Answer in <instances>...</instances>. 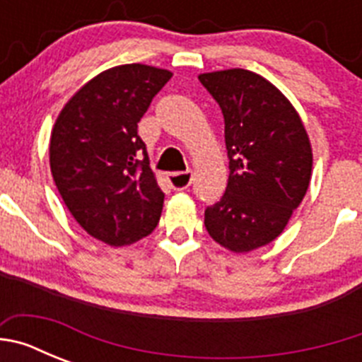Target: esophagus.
<instances>
[{
	"instance_id": "esophagus-1",
	"label": "esophagus",
	"mask_w": 362,
	"mask_h": 362,
	"mask_svg": "<svg viewBox=\"0 0 362 362\" xmlns=\"http://www.w3.org/2000/svg\"><path fill=\"white\" fill-rule=\"evenodd\" d=\"M192 179H194V172L192 170L175 172V174L168 175V181H170L174 190H185V188H188L192 183Z\"/></svg>"
}]
</instances>
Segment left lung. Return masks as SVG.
I'll return each mask as SVG.
<instances>
[{
    "mask_svg": "<svg viewBox=\"0 0 362 362\" xmlns=\"http://www.w3.org/2000/svg\"><path fill=\"white\" fill-rule=\"evenodd\" d=\"M225 116L228 185L204 210L210 238L233 254L279 238L308 190L313 153L288 98L245 69L199 74Z\"/></svg>",
    "mask_w": 362,
    "mask_h": 362,
    "instance_id": "obj_1",
    "label": "left lung"
}]
</instances>
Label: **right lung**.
Masks as SVG:
<instances>
[{"instance_id":"obj_1","label":"right lung","mask_w":362,"mask_h":362,"mask_svg":"<svg viewBox=\"0 0 362 362\" xmlns=\"http://www.w3.org/2000/svg\"><path fill=\"white\" fill-rule=\"evenodd\" d=\"M170 78L141 63L112 66L86 81L54 123V183L81 228L110 246L146 238L161 217L165 194L137 123Z\"/></svg>"}]
</instances>
